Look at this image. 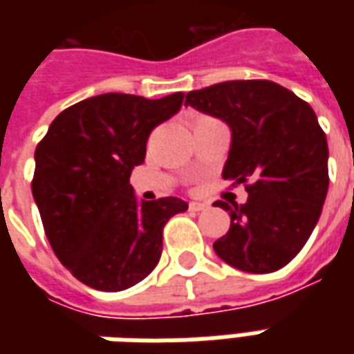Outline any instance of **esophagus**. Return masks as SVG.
I'll return each instance as SVG.
<instances>
[{
  "label": "esophagus",
  "mask_w": 354,
  "mask_h": 354,
  "mask_svg": "<svg viewBox=\"0 0 354 354\" xmlns=\"http://www.w3.org/2000/svg\"><path fill=\"white\" fill-rule=\"evenodd\" d=\"M207 207H208L207 203H197V201L189 203V210H195V212H199V210H205Z\"/></svg>",
  "instance_id": "34e87169"
}]
</instances>
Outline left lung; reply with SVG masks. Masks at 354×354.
<instances>
[{"label":"left lung","mask_w":354,"mask_h":354,"mask_svg":"<svg viewBox=\"0 0 354 354\" xmlns=\"http://www.w3.org/2000/svg\"><path fill=\"white\" fill-rule=\"evenodd\" d=\"M185 106L230 127L222 176L233 184L248 182L245 205L214 203L231 216L230 231L216 241L214 252L246 273L281 269L311 237L328 193V142L315 111L266 80L192 91Z\"/></svg>","instance_id":"1"}]
</instances>
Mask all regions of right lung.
I'll return each instance as SVG.
<instances>
[{
    "label": "right lung",
    "instance_id": "obj_1",
    "mask_svg": "<svg viewBox=\"0 0 354 354\" xmlns=\"http://www.w3.org/2000/svg\"><path fill=\"white\" fill-rule=\"evenodd\" d=\"M184 93L149 100L106 93L64 109L35 147L32 193L57 258L94 290L119 292L159 263L162 227L187 203L138 201L129 178L149 132L180 111Z\"/></svg>",
    "mask_w": 354,
    "mask_h": 354
}]
</instances>
